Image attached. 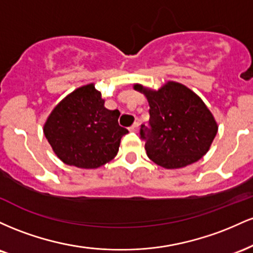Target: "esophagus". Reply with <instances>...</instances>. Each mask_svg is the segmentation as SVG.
Returning <instances> with one entry per match:
<instances>
[{
    "label": "esophagus",
    "instance_id": "1",
    "mask_svg": "<svg viewBox=\"0 0 253 253\" xmlns=\"http://www.w3.org/2000/svg\"><path fill=\"white\" fill-rule=\"evenodd\" d=\"M138 127H139V124L134 123L132 125V126L129 127V130H130V132H138Z\"/></svg>",
    "mask_w": 253,
    "mask_h": 253
}]
</instances>
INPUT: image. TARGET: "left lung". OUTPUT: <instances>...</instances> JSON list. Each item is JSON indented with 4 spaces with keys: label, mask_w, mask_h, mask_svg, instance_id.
Wrapping results in <instances>:
<instances>
[{
    "label": "left lung",
    "mask_w": 253,
    "mask_h": 253,
    "mask_svg": "<svg viewBox=\"0 0 253 253\" xmlns=\"http://www.w3.org/2000/svg\"><path fill=\"white\" fill-rule=\"evenodd\" d=\"M133 88L147 98L150 128L141 126L146 155L165 169H179L201 159L217 133L213 114L188 86L169 81L158 90L141 84Z\"/></svg>",
    "instance_id": "obj_1"
}]
</instances>
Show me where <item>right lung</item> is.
<instances>
[{"instance_id":"right-lung-1","label":"right lung","mask_w":253,"mask_h":253,"mask_svg":"<svg viewBox=\"0 0 253 253\" xmlns=\"http://www.w3.org/2000/svg\"><path fill=\"white\" fill-rule=\"evenodd\" d=\"M118 109L104 107L95 84L80 86L54 107L43 125V134L63 163L97 169L118 155L123 135Z\"/></svg>"}]
</instances>
